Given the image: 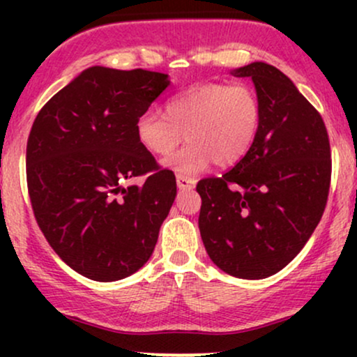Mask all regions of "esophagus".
<instances>
[{
  "mask_svg": "<svg viewBox=\"0 0 357 357\" xmlns=\"http://www.w3.org/2000/svg\"><path fill=\"white\" fill-rule=\"evenodd\" d=\"M176 183H178L179 190H192L196 186V179L190 178V176H184V174H178L176 176Z\"/></svg>",
  "mask_w": 357,
  "mask_h": 357,
  "instance_id": "1",
  "label": "esophagus"
}]
</instances>
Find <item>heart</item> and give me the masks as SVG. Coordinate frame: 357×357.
<instances>
[{"instance_id":"b5f03b06","label":"heart","mask_w":357,"mask_h":357,"mask_svg":"<svg viewBox=\"0 0 357 357\" xmlns=\"http://www.w3.org/2000/svg\"><path fill=\"white\" fill-rule=\"evenodd\" d=\"M261 105L255 90L243 84L204 82L176 93L165 116L147 110L136 121V137L149 154L166 158L188 139L166 166L179 174H196L211 162L233 166L255 144Z\"/></svg>"}]
</instances>
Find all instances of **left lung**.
Segmentation results:
<instances>
[{
	"mask_svg": "<svg viewBox=\"0 0 357 357\" xmlns=\"http://www.w3.org/2000/svg\"><path fill=\"white\" fill-rule=\"evenodd\" d=\"M231 73L255 84L261 124L243 159L198 183V225L216 267L258 280L289 265L321 221L331 146L321 114L278 68L253 61Z\"/></svg>",
	"mask_w": 357,
	"mask_h": 357,
	"instance_id": "8db88e82",
	"label": "left lung"
}]
</instances>
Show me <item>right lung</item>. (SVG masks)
Here are the masks:
<instances>
[{"label": "right lung", "mask_w": 357, "mask_h": 357, "mask_svg": "<svg viewBox=\"0 0 357 357\" xmlns=\"http://www.w3.org/2000/svg\"><path fill=\"white\" fill-rule=\"evenodd\" d=\"M166 73L90 67L36 116L26 183L36 223L68 267L97 282L132 275L153 255L176 178L139 144L136 121ZM146 175L141 187L123 184Z\"/></svg>", "instance_id": "right-lung-1"}]
</instances>
